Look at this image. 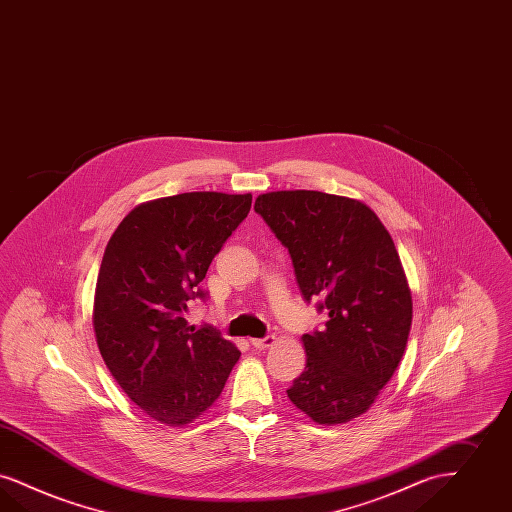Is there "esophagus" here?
<instances>
[{
	"instance_id": "obj_1",
	"label": "esophagus",
	"mask_w": 512,
	"mask_h": 512,
	"mask_svg": "<svg viewBox=\"0 0 512 512\" xmlns=\"http://www.w3.org/2000/svg\"><path fill=\"white\" fill-rule=\"evenodd\" d=\"M276 341L274 335H266L263 339H251V345L253 348H259V350H265V348L272 347Z\"/></svg>"
}]
</instances>
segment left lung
I'll return each instance as SVG.
<instances>
[{
	"instance_id": "left-lung-1",
	"label": "left lung",
	"mask_w": 512,
	"mask_h": 512,
	"mask_svg": "<svg viewBox=\"0 0 512 512\" xmlns=\"http://www.w3.org/2000/svg\"><path fill=\"white\" fill-rule=\"evenodd\" d=\"M255 211L287 247L305 301L329 320L303 335L307 368L289 400L320 425L368 411L398 368L411 293L387 228L368 205L316 190L268 192Z\"/></svg>"
}]
</instances>
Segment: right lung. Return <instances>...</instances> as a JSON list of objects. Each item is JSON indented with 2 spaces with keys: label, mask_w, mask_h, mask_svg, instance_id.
I'll return each mask as SVG.
<instances>
[{
  "label": "right lung",
  "mask_w": 512,
  "mask_h": 512,
  "mask_svg": "<svg viewBox=\"0 0 512 512\" xmlns=\"http://www.w3.org/2000/svg\"><path fill=\"white\" fill-rule=\"evenodd\" d=\"M251 209V194L186 192L135 207L104 249L93 326L104 364L156 421L186 425L225 389L240 350L183 314Z\"/></svg>",
  "instance_id": "obj_1"
}]
</instances>
